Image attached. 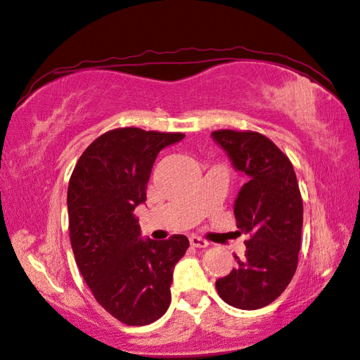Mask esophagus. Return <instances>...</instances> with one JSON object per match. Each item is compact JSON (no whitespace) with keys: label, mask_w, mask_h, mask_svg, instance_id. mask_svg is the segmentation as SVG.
Wrapping results in <instances>:
<instances>
[{"label":"esophagus","mask_w":360,"mask_h":360,"mask_svg":"<svg viewBox=\"0 0 360 360\" xmlns=\"http://www.w3.org/2000/svg\"><path fill=\"white\" fill-rule=\"evenodd\" d=\"M190 244H192L193 248H200V249H202V248H207V246H209V241H207V240H204V238H201V236L192 235V236H190Z\"/></svg>","instance_id":"esophagus-1"}]
</instances>
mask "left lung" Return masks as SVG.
<instances>
[{
  "label": "left lung",
  "instance_id": "obj_1",
  "mask_svg": "<svg viewBox=\"0 0 360 360\" xmlns=\"http://www.w3.org/2000/svg\"><path fill=\"white\" fill-rule=\"evenodd\" d=\"M248 182L235 201L238 231L248 235L246 252L215 286L233 308L267 307L292 280L302 246L303 201L289 158L257 131L217 129L212 133Z\"/></svg>",
  "mask_w": 360,
  "mask_h": 360
}]
</instances>
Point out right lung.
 Listing matches in <instances>:
<instances>
[{
    "mask_svg": "<svg viewBox=\"0 0 360 360\" xmlns=\"http://www.w3.org/2000/svg\"><path fill=\"white\" fill-rule=\"evenodd\" d=\"M184 136L110 129L82 153L68 186L75 263L97 303L128 326L150 325L165 314L174 264L188 249L186 235L142 241L133 213L147 200L158 153Z\"/></svg>",
    "mask_w": 360,
    "mask_h": 360,
    "instance_id": "right-lung-1",
    "label": "right lung"
}]
</instances>
